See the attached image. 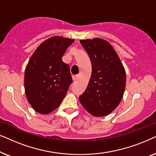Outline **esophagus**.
<instances>
[{"label":"esophagus","mask_w":156,"mask_h":156,"mask_svg":"<svg viewBox=\"0 0 156 156\" xmlns=\"http://www.w3.org/2000/svg\"><path fill=\"white\" fill-rule=\"evenodd\" d=\"M78 76H73V80H76L78 79Z\"/></svg>","instance_id":"esophagus-1"}]
</instances>
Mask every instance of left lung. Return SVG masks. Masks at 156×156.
<instances>
[{
	"instance_id": "8db88e82",
	"label": "left lung",
	"mask_w": 156,
	"mask_h": 156,
	"mask_svg": "<svg viewBox=\"0 0 156 156\" xmlns=\"http://www.w3.org/2000/svg\"><path fill=\"white\" fill-rule=\"evenodd\" d=\"M92 63L88 87L79 97L84 108L96 117L113 112L123 98L126 75L113 46L101 38L80 40Z\"/></svg>"
}]
</instances>
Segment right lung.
<instances>
[{"mask_svg": "<svg viewBox=\"0 0 156 156\" xmlns=\"http://www.w3.org/2000/svg\"><path fill=\"white\" fill-rule=\"evenodd\" d=\"M73 39L51 37L37 48L25 70V92L33 108L48 114L61 104L73 80L62 56Z\"/></svg>", "mask_w": 156, "mask_h": 156, "instance_id": "right-lung-1", "label": "right lung"}]
</instances>
